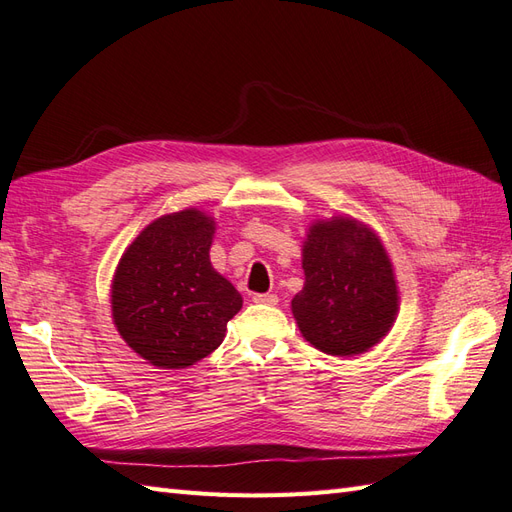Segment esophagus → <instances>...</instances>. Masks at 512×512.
<instances>
[{
    "instance_id": "obj_1",
    "label": "esophagus",
    "mask_w": 512,
    "mask_h": 512,
    "mask_svg": "<svg viewBox=\"0 0 512 512\" xmlns=\"http://www.w3.org/2000/svg\"><path fill=\"white\" fill-rule=\"evenodd\" d=\"M253 300H255L257 305H270V307H274V305L279 303V296L277 294H255Z\"/></svg>"
}]
</instances>
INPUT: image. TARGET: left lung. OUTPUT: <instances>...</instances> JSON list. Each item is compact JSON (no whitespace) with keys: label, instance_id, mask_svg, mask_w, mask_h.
Segmentation results:
<instances>
[{"label":"left lung","instance_id":"8db88e82","mask_svg":"<svg viewBox=\"0 0 512 512\" xmlns=\"http://www.w3.org/2000/svg\"><path fill=\"white\" fill-rule=\"evenodd\" d=\"M305 285L292 313L307 342L331 357H355L391 331L400 296L393 264L365 222L331 216L311 222L303 242Z\"/></svg>","mask_w":512,"mask_h":512}]
</instances>
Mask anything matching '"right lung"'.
Segmentation results:
<instances>
[{"instance_id": "right-lung-1", "label": "right lung", "mask_w": 512, "mask_h": 512, "mask_svg": "<svg viewBox=\"0 0 512 512\" xmlns=\"http://www.w3.org/2000/svg\"><path fill=\"white\" fill-rule=\"evenodd\" d=\"M216 220L196 207L164 214L121 255L112 320L125 344L160 370H183L222 344L242 296L214 270Z\"/></svg>"}]
</instances>
